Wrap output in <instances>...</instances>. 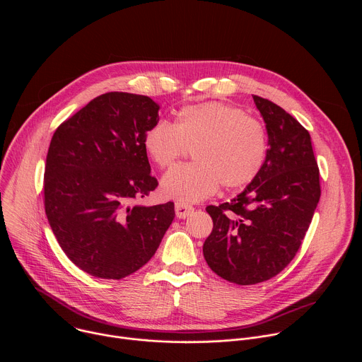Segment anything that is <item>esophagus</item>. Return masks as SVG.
<instances>
[{"mask_svg":"<svg viewBox=\"0 0 362 362\" xmlns=\"http://www.w3.org/2000/svg\"><path fill=\"white\" fill-rule=\"evenodd\" d=\"M176 216L179 218V219H186L187 216H190L192 214H193V208L192 206H189V204H186V203H180V202H177L176 203Z\"/></svg>","mask_w":362,"mask_h":362,"instance_id":"obj_1","label":"esophagus"}]
</instances>
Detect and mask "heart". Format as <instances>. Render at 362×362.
I'll return each mask as SVG.
<instances>
[{
	"mask_svg": "<svg viewBox=\"0 0 362 362\" xmlns=\"http://www.w3.org/2000/svg\"><path fill=\"white\" fill-rule=\"evenodd\" d=\"M147 156L159 168L173 165L186 147L194 163L179 165L162 179V193L180 203H196L226 189L249 185L259 175L268 153L264 124L219 101L186 106L175 123L159 120L143 137Z\"/></svg>",
	"mask_w": 362,
	"mask_h": 362,
	"instance_id": "heart-1",
	"label": "heart"
}]
</instances>
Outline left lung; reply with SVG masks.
<instances>
[{
  "label": "left lung",
  "mask_w": 362,
  "mask_h": 362,
  "mask_svg": "<svg viewBox=\"0 0 362 362\" xmlns=\"http://www.w3.org/2000/svg\"><path fill=\"white\" fill-rule=\"evenodd\" d=\"M267 133V160L242 193L208 206L214 229L203 256L221 278L255 285L278 275L296 255L321 197L311 136L275 103L253 95Z\"/></svg>",
  "instance_id": "obj_1"
}]
</instances>
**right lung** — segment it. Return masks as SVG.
I'll use <instances>...</instances> for the list:
<instances>
[{
  "label": "right lung",
  "instance_id": "right-lung-1",
  "mask_svg": "<svg viewBox=\"0 0 362 362\" xmlns=\"http://www.w3.org/2000/svg\"><path fill=\"white\" fill-rule=\"evenodd\" d=\"M159 122L147 95L106 93L66 120L51 139L44 172L48 223L69 259L101 279H122L156 253L175 203L134 202L158 187L143 146Z\"/></svg>",
  "mask_w": 362,
  "mask_h": 362
}]
</instances>
